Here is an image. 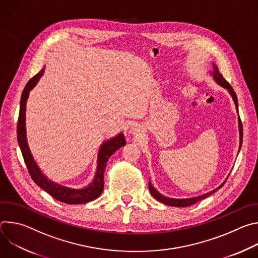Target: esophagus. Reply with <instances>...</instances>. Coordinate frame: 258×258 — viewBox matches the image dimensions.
Instances as JSON below:
<instances>
[{"instance_id": "obj_1", "label": "esophagus", "mask_w": 258, "mask_h": 258, "mask_svg": "<svg viewBox=\"0 0 258 258\" xmlns=\"http://www.w3.org/2000/svg\"><path fill=\"white\" fill-rule=\"evenodd\" d=\"M131 132L134 134V135H136L137 133H140V128H139V126L138 125H136V124H134V125H132V128H131Z\"/></svg>"}]
</instances>
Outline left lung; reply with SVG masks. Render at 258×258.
I'll use <instances>...</instances> for the list:
<instances>
[{
    "label": "left lung",
    "instance_id": "left-lung-1",
    "mask_svg": "<svg viewBox=\"0 0 258 258\" xmlns=\"http://www.w3.org/2000/svg\"><path fill=\"white\" fill-rule=\"evenodd\" d=\"M212 66H213V71L211 72V75H212L213 79L215 80V82H216L220 87H223V88H225V89H227V90L229 91L230 95L232 96V98H233V100H234V102H235L236 109H237V111H238V99H237V95H236L234 89H233V88L231 87V85L224 79L223 75L218 71V69H217V67H216V65H215L214 63H212ZM238 122H239V132H240V147H239V150H240V149H241V145H242V139H243V126H242V121H241L240 116H239ZM225 182H226V181H224V182L222 183V185H220L218 188L212 190L211 192H208V193L203 194V195L198 196V197L186 198V199H174V198L165 197V196L161 195V194L151 185L150 181H149V190H150V193L152 194V196H153L155 199H157L159 202H161V203H163V204H165V205L175 206V207H187V206H191V205H193V204L199 202L200 200H202V199H204V198L210 196L211 194H213L214 192H216L218 189L222 188V187L225 185Z\"/></svg>",
    "mask_w": 258,
    "mask_h": 258
}]
</instances>
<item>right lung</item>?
Returning a JSON list of instances; mask_svg holds the SVG:
<instances>
[{
	"mask_svg": "<svg viewBox=\"0 0 258 258\" xmlns=\"http://www.w3.org/2000/svg\"><path fill=\"white\" fill-rule=\"evenodd\" d=\"M44 70L45 69L43 68L38 75H35L33 78H31L28 81L21 95L19 117H18V123H17V140H18L20 150L31 178L33 179V181L36 183V185L41 187L44 191L49 193L56 200L66 204L88 203L90 201L97 199L102 194L104 190V171H105L108 159L112 154H114V152L117 151L120 147L125 145V139L122 134H119L118 136L112 139L105 141L101 145L99 154H98V164H97L95 177L93 181L86 188H83V189L68 188L60 185V183L52 181L45 174H43L39 166L36 165L27 145L26 131H25V110H26V101H27L29 92L35 87L36 84H38L41 77L43 76Z\"/></svg>",
	"mask_w": 258,
	"mask_h": 258,
	"instance_id": "obj_1",
	"label": "right lung"
}]
</instances>
